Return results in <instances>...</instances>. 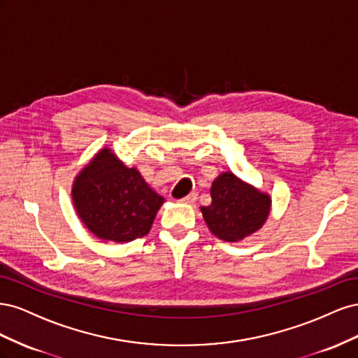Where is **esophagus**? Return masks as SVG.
<instances>
[{
    "instance_id": "esophagus-1",
    "label": "esophagus",
    "mask_w": 358,
    "mask_h": 358,
    "mask_svg": "<svg viewBox=\"0 0 358 358\" xmlns=\"http://www.w3.org/2000/svg\"><path fill=\"white\" fill-rule=\"evenodd\" d=\"M197 200V194L196 192H191V194H188L187 197H183V199H180L179 201L180 203H183V204H192L194 201Z\"/></svg>"
}]
</instances>
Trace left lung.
I'll return each instance as SVG.
<instances>
[{"mask_svg":"<svg viewBox=\"0 0 358 358\" xmlns=\"http://www.w3.org/2000/svg\"><path fill=\"white\" fill-rule=\"evenodd\" d=\"M212 203L200 208L209 230L225 242H239L258 231L268 218V194L233 175L221 173L212 182Z\"/></svg>","mask_w":358,"mask_h":358,"instance_id":"obj_1","label":"left lung"}]
</instances>
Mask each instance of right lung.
Returning a JSON list of instances; mask_svg holds the SVG:
<instances>
[{
	"mask_svg": "<svg viewBox=\"0 0 358 358\" xmlns=\"http://www.w3.org/2000/svg\"><path fill=\"white\" fill-rule=\"evenodd\" d=\"M76 212L92 234L106 242H131L149 233L164 199L134 167L109 148L101 149L73 182Z\"/></svg>",
	"mask_w": 358,
	"mask_h": 358,
	"instance_id": "add662e5",
	"label": "right lung"
}]
</instances>
